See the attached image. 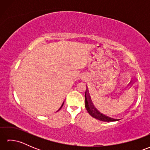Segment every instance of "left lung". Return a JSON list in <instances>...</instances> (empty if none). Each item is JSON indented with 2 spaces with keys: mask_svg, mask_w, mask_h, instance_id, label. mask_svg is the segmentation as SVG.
Listing matches in <instances>:
<instances>
[{
  "mask_svg": "<svg viewBox=\"0 0 150 150\" xmlns=\"http://www.w3.org/2000/svg\"><path fill=\"white\" fill-rule=\"evenodd\" d=\"M85 107L86 108V110L88 111V113L90 114L91 116L95 118V119L101 121H104V122H111V121L119 120V119H113L112 118L105 116L104 115H103L100 112H98V111L94 108L93 105L92 104L90 98L87 97L86 92L85 93Z\"/></svg>",
  "mask_w": 150,
  "mask_h": 150,
  "instance_id": "8db88e82",
  "label": "left lung"
}]
</instances>
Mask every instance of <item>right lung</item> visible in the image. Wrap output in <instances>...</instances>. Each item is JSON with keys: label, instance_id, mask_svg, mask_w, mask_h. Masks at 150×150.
<instances>
[{"label": "right lung", "instance_id": "add662e5", "mask_svg": "<svg viewBox=\"0 0 150 150\" xmlns=\"http://www.w3.org/2000/svg\"><path fill=\"white\" fill-rule=\"evenodd\" d=\"M63 104H64V103H63V104H62V106H61V107H60V109H59V110H60V109H61V108H62V106H63Z\"/></svg>", "mask_w": 150, "mask_h": 150}]
</instances>
